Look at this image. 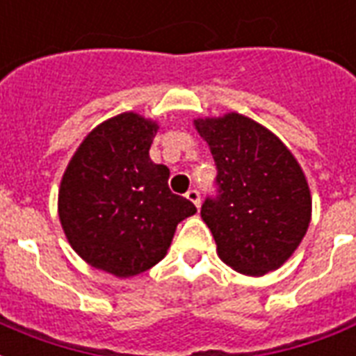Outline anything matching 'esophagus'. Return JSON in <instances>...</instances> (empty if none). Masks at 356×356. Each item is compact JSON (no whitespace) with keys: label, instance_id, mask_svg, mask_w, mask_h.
Instances as JSON below:
<instances>
[{"label":"esophagus","instance_id":"esophagus-1","mask_svg":"<svg viewBox=\"0 0 356 356\" xmlns=\"http://www.w3.org/2000/svg\"><path fill=\"white\" fill-rule=\"evenodd\" d=\"M186 197H188V199L193 202L195 207H197V208L200 207V195H199V191H197V189H189L188 193H186Z\"/></svg>","mask_w":356,"mask_h":356}]
</instances>
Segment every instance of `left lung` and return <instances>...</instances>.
<instances>
[{
    "mask_svg": "<svg viewBox=\"0 0 356 356\" xmlns=\"http://www.w3.org/2000/svg\"><path fill=\"white\" fill-rule=\"evenodd\" d=\"M193 125L218 167V199H207L200 216L219 259L244 276L277 270L312 221L300 163L272 131L238 112L197 118Z\"/></svg>",
    "mask_w": 356,
    "mask_h": 356,
    "instance_id": "8db88e82",
    "label": "left lung"
}]
</instances>
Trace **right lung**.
<instances>
[{
    "instance_id": "add662e5",
    "label": "right lung",
    "mask_w": 356,
    "mask_h": 356,
    "mask_svg": "<svg viewBox=\"0 0 356 356\" xmlns=\"http://www.w3.org/2000/svg\"><path fill=\"white\" fill-rule=\"evenodd\" d=\"M159 124L122 112L93 127L67 165L58 216L67 242L90 266L133 277L156 266L176 225L197 212L168 189V168L149 159Z\"/></svg>"
}]
</instances>
